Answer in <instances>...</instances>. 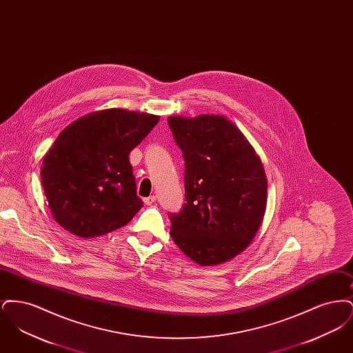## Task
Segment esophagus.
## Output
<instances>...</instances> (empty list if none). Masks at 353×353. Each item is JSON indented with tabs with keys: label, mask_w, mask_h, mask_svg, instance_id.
Masks as SVG:
<instances>
[{
	"label": "esophagus",
	"mask_w": 353,
	"mask_h": 353,
	"mask_svg": "<svg viewBox=\"0 0 353 353\" xmlns=\"http://www.w3.org/2000/svg\"><path fill=\"white\" fill-rule=\"evenodd\" d=\"M154 201H156V196H150V197L144 199V203L145 205H152V203H154Z\"/></svg>",
	"instance_id": "1"
}]
</instances>
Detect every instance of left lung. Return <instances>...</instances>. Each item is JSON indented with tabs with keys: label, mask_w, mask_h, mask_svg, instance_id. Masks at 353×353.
<instances>
[{
	"label": "left lung",
	"mask_w": 353,
	"mask_h": 353,
	"mask_svg": "<svg viewBox=\"0 0 353 353\" xmlns=\"http://www.w3.org/2000/svg\"><path fill=\"white\" fill-rule=\"evenodd\" d=\"M168 124L185 159L186 200L170 214V236L201 266L228 262L252 243L265 217L261 157L222 115L169 117Z\"/></svg>",
	"instance_id": "left-lung-1"
}]
</instances>
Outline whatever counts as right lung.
<instances>
[{"label": "right lung", "mask_w": 353, "mask_h": 353, "mask_svg": "<svg viewBox=\"0 0 353 353\" xmlns=\"http://www.w3.org/2000/svg\"><path fill=\"white\" fill-rule=\"evenodd\" d=\"M160 117L110 108L77 119L43 159L41 181L52 219L94 238L125 226L141 209L128 154Z\"/></svg>", "instance_id": "add662e5"}]
</instances>
